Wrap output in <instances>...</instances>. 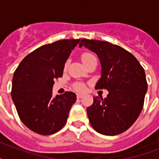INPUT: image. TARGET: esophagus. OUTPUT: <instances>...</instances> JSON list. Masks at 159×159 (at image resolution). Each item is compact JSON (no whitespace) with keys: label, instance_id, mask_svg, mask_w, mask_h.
<instances>
[{"label":"esophagus","instance_id":"34e87169","mask_svg":"<svg viewBox=\"0 0 159 159\" xmlns=\"http://www.w3.org/2000/svg\"><path fill=\"white\" fill-rule=\"evenodd\" d=\"M82 97H83V95H82V94H77V97L78 98V99L82 98Z\"/></svg>","mask_w":159,"mask_h":159}]
</instances>
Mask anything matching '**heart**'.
<instances>
[{"mask_svg":"<svg viewBox=\"0 0 159 159\" xmlns=\"http://www.w3.org/2000/svg\"><path fill=\"white\" fill-rule=\"evenodd\" d=\"M81 58H82V62H84V64L86 65L87 63H88L89 62L92 61L93 59H96V57L94 55L90 53H83L81 56ZM67 64H68V62H66L65 64V67H67ZM73 87H74L75 90H77L78 92H84L86 90V86H85L84 83L82 82H76L74 85H73Z\"/></svg>","mask_w":159,"mask_h":159,"instance_id":"1","label":"heart"}]
</instances>
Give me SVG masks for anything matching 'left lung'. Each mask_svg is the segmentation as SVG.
Returning a JSON list of instances; mask_svg holds the SVG:
<instances>
[{"mask_svg": "<svg viewBox=\"0 0 159 159\" xmlns=\"http://www.w3.org/2000/svg\"><path fill=\"white\" fill-rule=\"evenodd\" d=\"M84 45L99 57L102 77L96 89H106V98L93 97L87 113L92 128L104 135H116L133 125L143 107L148 90L144 69L132 53L107 41L82 39Z\"/></svg>", "mask_w": 159, "mask_h": 159, "instance_id": "8db88e82", "label": "left lung"}]
</instances>
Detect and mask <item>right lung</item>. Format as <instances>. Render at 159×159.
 I'll return each mask as SVG.
<instances>
[{"label": "right lung", "mask_w": 159, "mask_h": 159, "mask_svg": "<svg viewBox=\"0 0 159 159\" xmlns=\"http://www.w3.org/2000/svg\"><path fill=\"white\" fill-rule=\"evenodd\" d=\"M81 39H62L29 53L14 72L11 97L18 116L30 130L53 134L65 125L77 97L72 92L53 97L54 80L62 76L65 62Z\"/></svg>", "instance_id": "obj_1"}]
</instances>
